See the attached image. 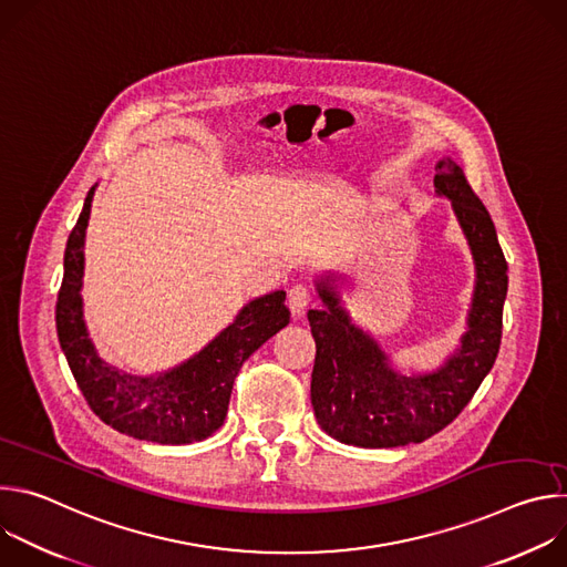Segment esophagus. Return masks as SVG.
<instances>
[{
  "label": "esophagus",
  "instance_id": "obj_1",
  "mask_svg": "<svg viewBox=\"0 0 567 567\" xmlns=\"http://www.w3.org/2000/svg\"><path fill=\"white\" fill-rule=\"evenodd\" d=\"M287 302H289V309L293 316H302L307 305L311 302V291L307 285H293L287 293Z\"/></svg>",
  "mask_w": 567,
  "mask_h": 567
}]
</instances>
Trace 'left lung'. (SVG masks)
<instances>
[{
  "mask_svg": "<svg viewBox=\"0 0 567 567\" xmlns=\"http://www.w3.org/2000/svg\"><path fill=\"white\" fill-rule=\"evenodd\" d=\"M435 171V193L451 202L475 267L466 332L440 368L399 372L343 307L337 285L346 276H320L322 307L307 311L316 341L311 406L320 429L343 444L390 449L429 440L464 411L498 357L509 278L496 226L453 158L437 161Z\"/></svg>",
  "mask_w": 567,
  "mask_h": 567,
  "instance_id": "left-lung-1",
  "label": "left lung"
}]
</instances>
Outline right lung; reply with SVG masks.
Masks as SVG:
<instances>
[{"instance_id":"add662e5","label":"right lung","mask_w":567,"mask_h":567,"mask_svg":"<svg viewBox=\"0 0 567 567\" xmlns=\"http://www.w3.org/2000/svg\"><path fill=\"white\" fill-rule=\"evenodd\" d=\"M94 190L96 186L87 193L64 249V276L55 305L60 348L90 409L114 431L156 444L202 442L224 424L241 363L289 326L287 293L278 289L254 298L208 346L171 370L141 377L110 365L90 339L80 296Z\"/></svg>"}]
</instances>
